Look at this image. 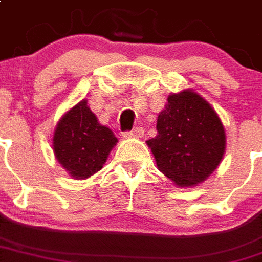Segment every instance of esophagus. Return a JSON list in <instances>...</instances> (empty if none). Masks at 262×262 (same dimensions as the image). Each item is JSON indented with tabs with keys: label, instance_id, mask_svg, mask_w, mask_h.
Instances as JSON below:
<instances>
[{
	"label": "esophagus",
	"instance_id": "obj_1",
	"mask_svg": "<svg viewBox=\"0 0 262 262\" xmlns=\"http://www.w3.org/2000/svg\"><path fill=\"white\" fill-rule=\"evenodd\" d=\"M142 134H144V128H141V126H137V128H134L133 130L130 132H124L122 136L125 138H141L142 137Z\"/></svg>",
	"mask_w": 262,
	"mask_h": 262
}]
</instances>
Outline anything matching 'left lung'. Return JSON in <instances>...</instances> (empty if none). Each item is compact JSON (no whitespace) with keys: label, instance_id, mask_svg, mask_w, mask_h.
<instances>
[{"label":"left lung","instance_id":"obj_1","mask_svg":"<svg viewBox=\"0 0 262 262\" xmlns=\"http://www.w3.org/2000/svg\"><path fill=\"white\" fill-rule=\"evenodd\" d=\"M157 136L147 140L158 169L175 185L195 186L219 166L226 133L211 105L192 92L172 93L158 115Z\"/></svg>","mask_w":262,"mask_h":262}]
</instances>
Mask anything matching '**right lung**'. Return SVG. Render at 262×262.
Instances as JSON below:
<instances>
[{
	"label": "right lung",
	"mask_w": 262,
	"mask_h": 262,
	"mask_svg": "<svg viewBox=\"0 0 262 262\" xmlns=\"http://www.w3.org/2000/svg\"><path fill=\"white\" fill-rule=\"evenodd\" d=\"M116 142L113 132L100 125L87 100H81L59 121L52 147L58 162L70 175L83 179L101 170Z\"/></svg>",
	"instance_id": "add662e5"
}]
</instances>
